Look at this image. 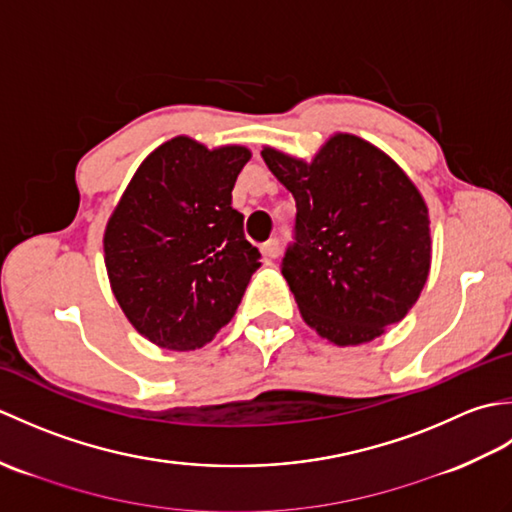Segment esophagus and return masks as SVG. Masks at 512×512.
<instances>
[{
  "mask_svg": "<svg viewBox=\"0 0 512 512\" xmlns=\"http://www.w3.org/2000/svg\"><path fill=\"white\" fill-rule=\"evenodd\" d=\"M262 255L266 259H275L279 255V239H268L266 244H262Z\"/></svg>",
  "mask_w": 512,
  "mask_h": 512,
  "instance_id": "34e87169",
  "label": "esophagus"
}]
</instances>
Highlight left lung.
<instances>
[{
	"instance_id": "left-lung-1",
	"label": "left lung",
	"mask_w": 512,
	"mask_h": 512,
	"mask_svg": "<svg viewBox=\"0 0 512 512\" xmlns=\"http://www.w3.org/2000/svg\"><path fill=\"white\" fill-rule=\"evenodd\" d=\"M297 202L281 275L301 317L330 343L374 341L405 319L431 268L429 209L385 151L334 134L310 162L264 147Z\"/></svg>"
}]
</instances>
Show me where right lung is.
Wrapping results in <instances>:
<instances>
[{
	"label": "right lung",
	"mask_w": 512,
	"mask_h": 512,
	"mask_svg": "<svg viewBox=\"0 0 512 512\" xmlns=\"http://www.w3.org/2000/svg\"><path fill=\"white\" fill-rule=\"evenodd\" d=\"M242 145L176 136L140 162L103 235L105 268L127 321L165 350L209 343L233 319L259 250L244 237L233 187Z\"/></svg>",
	"instance_id": "right-lung-1"
}]
</instances>
